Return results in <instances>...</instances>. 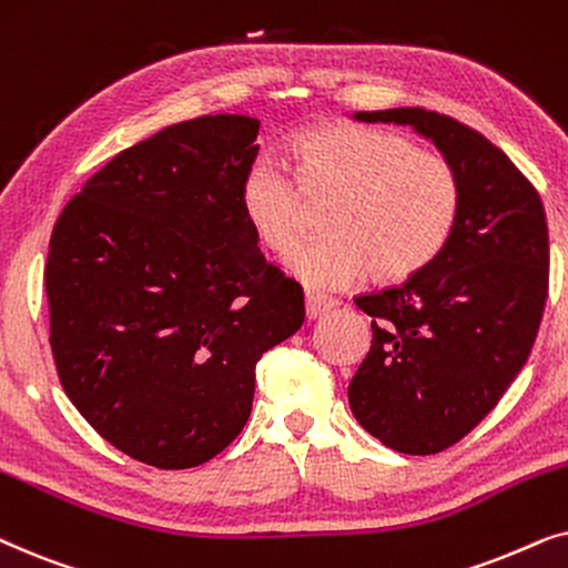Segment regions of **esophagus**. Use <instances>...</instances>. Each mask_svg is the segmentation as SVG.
Here are the masks:
<instances>
[{"instance_id": "1", "label": "esophagus", "mask_w": 568, "mask_h": 568, "mask_svg": "<svg viewBox=\"0 0 568 568\" xmlns=\"http://www.w3.org/2000/svg\"><path fill=\"white\" fill-rule=\"evenodd\" d=\"M304 304H306V316H308V320H316V316H322L324 312H329V308H335L337 301L329 298V296H322V293L306 291Z\"/></svg>"}]
</instances>
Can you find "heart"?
Segmentation results:
<instances>
[{
    "label": "heart",
    "mask_w": 568,
    "mask_h": 568,
    "mask_svg": "<svg viewBox=\"0 0 568 568\" xmlns=\"http://www.w3.org/2000/svg\"><path fill=\"white\" fill-rule=\"evenodd\" d=\"M296 173L256 155L239 186L241 215L272 254L304 236L306 197L332 196L324 229L288 256L308 288H347L368 275L407 280L449 244L463 210V179L449 158L405 134L363 124L316 126L293 145Z\"/></svg>",
    "instance_id": "obj_1"
}]
</instances>
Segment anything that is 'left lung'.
<instances>
[{"label":"left lung","mask_w":568,"mask_h":568,"mask_svg":"<svg viewBox=\"0 0 568 568\" xmlns=\"http://www.w3.org/2000/svg\"><path fill=\"white\" fill-rule=\"evenodd\" d=\"M410 124L463 179V210L444 252L403 285L355 296L372 351L347 399L384 447L438 455L498 405L538 337L548 298V223L525 173L480 132L426 109L358 111Z\"/></svg>","instance_id":"left-lung-1"}]
</instances>
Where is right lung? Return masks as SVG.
I'll list each match as a JSON object with an SVG mask.
<instances>
[{
  "instance_id": "right-lung-1",
  "label": "right lung",
  "mask_w": 568,
  "mask_h": 568,
  "mask_svg": "<svg viewBox=\"0 0 568 568\" xmlns=\"http://www.w3.org/2000/svg\"><path fill=\"white\" fill-rule=\"evenodd\" d=\"M260 121L217 113L121 150L67 202L43 285L59 382L119 452L196 467L246 426L254 366L304 324L239 186Z\"/></svg>"
}]
</instances>
